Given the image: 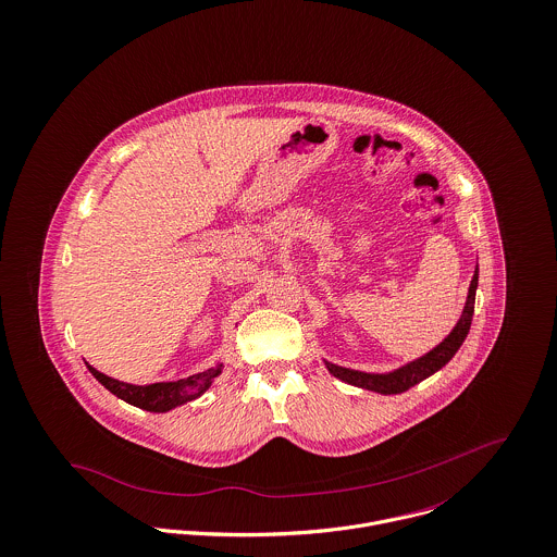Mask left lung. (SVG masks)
Masks as SVG:
<instances>
[{"mask_svg":"<svg viewBox=\"0 0 557 557\" xmlns=\"http://www.w3.org/2000/svg\"><path fill=\"white\" fill-rule=\"evenodd\" d=\"M476 286H479V264H476L474 277L470 282L466 308L461 311L459 322L455 324V329L433 350H430L428 355H423L421 359H414V361L406 363L404 368L388 371V373H368V371L348 370V368H339L335 363L324 361L326 370L331 371L335 377H339V380H344V382H348L352 386H361V388H368V391H373V393H382V395H397V393H404V391L412 388L421 380H425L435 371L442 370L455 357V352L461 348L463 339L468 337V331H470V324H472V315H474Z\"/></svg>","mask_w":557,"mask_h":557,"instance_id":"8db88e82","label":"left lung"}]
</instances>
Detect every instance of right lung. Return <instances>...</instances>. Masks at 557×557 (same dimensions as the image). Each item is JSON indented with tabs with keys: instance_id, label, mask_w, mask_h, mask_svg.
<instances>
[{
	"instance_id": "1",
	"label": "right lung",
	"mask_w": 557,
	"mask_h": 557,
	"mask_svg": "<svg viewBox=\"0 0 557 557\" xmlns=\"http://www.w3.org/2000/svg\"><path fill=\"white\" fill-rule=\"evenodd\" d=\"M222 363L211 368V370L200 371L194 373L189 377H182L177 382H156V384H127V382H120L115 377L104 375L102 371L87 366V370L94 373V377L109 388L113 395H117L120 399H124L127 404L149 410V412H169L182 404H187L196 397H200L213 382V377H218L222 373Z\"/></svg>"
}]
</instances>
